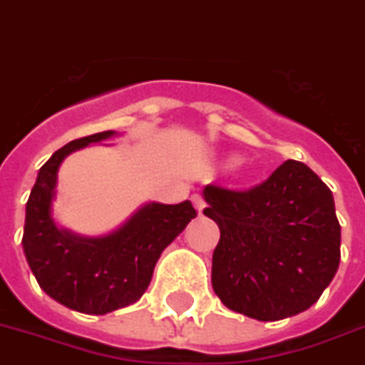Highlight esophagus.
Masks as SVG:
<instances>
[{
  "mask_svg": "<svg viewBox=\"0 0 365 365\" xmlns=\"http://www.w3.org/2000/svg\"><path fill=\"white\" fill-rule=\"evenodd\" d=\"M192 204H194V207H196V210H198L200 213L204 212V207H205L204 196H200V194H194V196H192Z\"/></svg>",
  "mask_w": 365,
  "mask_h": 365,
  "instance_id": "1",
  "label": "esophagus"
}]
</instances>
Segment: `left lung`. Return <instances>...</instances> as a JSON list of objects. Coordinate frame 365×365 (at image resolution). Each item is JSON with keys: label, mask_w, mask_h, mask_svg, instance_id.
I'll list each match as a JSON object with an SVG mask.
<instances>
[{"label": "left lung", "mask_w": 365, "mask_h": 365, "mask_svg": "<svg viewBox=\"0 0 365 365\" xmlns=\"http://www.w3.org/2000/svg\"><path fill=\"white\" fill-rule=\"evenodd\" d=\"M204 215L219 225L212 284L232 312L259 322L297 316L316 304L341 262V225L329 186L289 160L264 182L204 188Z\"/></svg>", "instance_id": "8db88e82"}]
</instances>
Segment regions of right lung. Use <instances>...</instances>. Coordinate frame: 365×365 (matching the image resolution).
Returning <instances> with one entry per match:
<instances>
[{"instance_id":"right-lung-1","label":"right lung","mask_w":365,"mask_h":365,"mask_svg":"<svg viewBox=\"0 0 365 365\" xmlns=\"http://www.w3.org/2000/svg\"><path fill=\"white\" fill-rule=\"evenodd\" d=\"M113 130L68 142L42 165L26 202L23 248L38 284L63 306L103 316L136 302L152 281L161 252L196 217L194 205L148 204L119 231L101 238H81L57 229L49 207L57 169L65 155Z\"/></svg>"}]
</instances>
